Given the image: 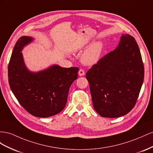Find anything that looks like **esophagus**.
Instances as JSON below:
<instances>
[{
	"label": "esophagus",
	"mask_w": 153,
	"mask_h": 153,
	"mask_svg": "<svg viewBox=\"0 0 153 153\" xmlns=\"http://www.w3.org/2000/svg\"><path fill=\"white\" fill-rule=\"evenodd\" d=\"M78 74H79V76H82L85 75V71L82 69H80L79 72H78Z\"/></svg>",
	"instance_id": "esophagus-1"
}]
</instances>
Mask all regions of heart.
Wrapping results in <instances>:
<instances>
[{
	"instance_id": "obj_1",
	"label": "heart",
	"mask_w": 153,
	"mask_h": 153,
	"mask_svg": "<svg viewBox=\"0 0 153 153\" xmlns=\"http://www.w3.org/2000/svg\"><path fill=\"white\" fill-rule=\"evenodd\" d=\"M103 45L101 42L93 43L81 56V62L85 65H93L97 63L101 57Z\"/></svg>"
}]
</instances>
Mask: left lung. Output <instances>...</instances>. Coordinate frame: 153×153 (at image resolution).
<instances>
[{
	"instance_id": "1",
	"label": "left lung",
	"mask_w": 153,
	"mask_h": 153,
	"mask_svg": "<svg viewBox=\"0 0 153 153\" xmlns=\"http://www.w3.org/2000/svg\"><path fill=\"white\" fill-rule=\"evenodd\" d=\"M86 77L94 108L100 115L116 118L128 113L136 104L144 78L135 39L123 34L116 49L93 65Z\"/></svg>"
}]
</instances>
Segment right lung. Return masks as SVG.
<instances>
[{
    "label": "right lung",
    "mask_w": 153,
    "mask_h": 153,
    "mask_svg": "<svg viewBox=\"0 0 153 153\" xmlns=\"http://www.w3.org/2000/svg\"><path fill=\"white\" fill-rule=\"evenodd\" d=\"M33 41L23 36L16 42L8 65V81L12 92L30 114L45 118L62 111L67 104L69 88L77 79V67L53 65L33 72L26 67L22 51Z\"/></svg>",
    "instance_id": "1"
}]
</instances>
